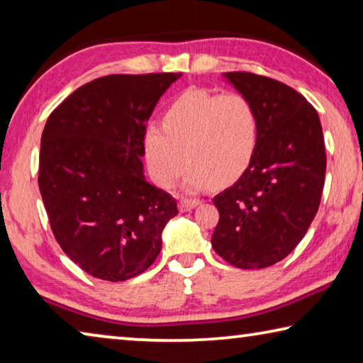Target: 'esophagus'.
<instances>
[{
    "label": "esophagus",
    "instance_id": "esophagus-1",
    "mask_svg": "<svg viewBox=\"0 0 363 363\" xmlns=\"http://www.w3.org/2000/svg\"><path fill=\"white\" fill-rule=\"evenodd\" d=\"M199 203H200V201L196 199H182L179 201V210L181 211H190V210H194V208Z\"/></svg>",
    "mask_w": 363,
    "mask_h": 363
}]
</instances>
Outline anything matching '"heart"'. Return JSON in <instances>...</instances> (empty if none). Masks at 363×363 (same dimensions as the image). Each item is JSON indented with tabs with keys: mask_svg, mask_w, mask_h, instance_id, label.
Wrapping results in <instances>:
<instances>
[{
	"mask_svg": "<svg viewBox=\"0 0 363 363\" xmlns=\"http://www.w3.org/2000/svg\"><path fill=\"white\" fill-rule=\"evenodd\" d=\"M259 140V115L243 94L187 89L164 110L163 126L145 130L144 147L150 173L171 187L186 168L187 190L227 186L248 169Z\"/></svg>",
	"mask_w": 363,
	"mask_h": 363,
	"instance_id": "obj_1",
	"label": "heart"
}]
</instances>
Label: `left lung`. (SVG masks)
I'll return each instance as SVG.
<instances>
[{
	"mask_svg": "<svg viewBox=\"0 0 363 363\" xmlns=\"http://www.w3.org/2000/svg\"><path fill=\"white\" fill-rule=\"evenodd\" d=\"M255 104L259 140L248 169L213 199L219 220L211 245L238 269H264L286 257L314 220L327 153L315 108L290 86L251 72H227Z\"/></svg>",
	"mask_w": 363,
	"mask_h": 363,
	"instance_id": "obj_1",
	"label": "left lung"
}]
</instances>
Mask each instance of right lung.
Wrapping results in <instances>:
<instances>
[{
  "instance_id": "add662e5",
  "label": "right lung",
  "mask_w": 363,
  "mask_h": 363,
  "mask_svg": "<svg viewBox=\"0 0 363 363\" xmlns=\"http://www.w3.org/2000/svg\"><path fill=\"white\" fill-rule=\"evenodd\" d=\"M182 73L107 75L52 110L41 136L38 186L60 248L96 279L149 269L176 200L145 181L147 120Z\"/></svg>"
}]
</instances>
